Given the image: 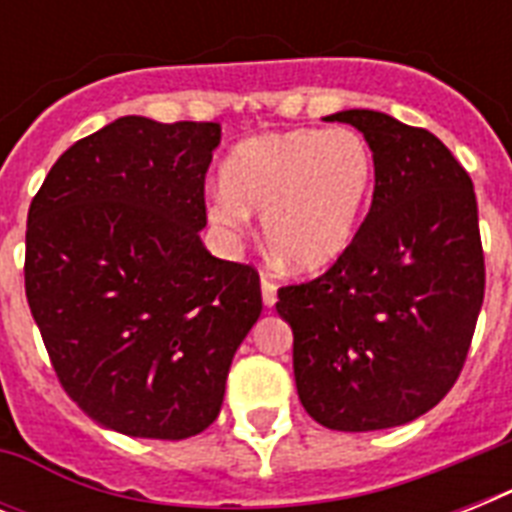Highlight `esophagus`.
Returning <instances> with one entry per match:
<instances>
[{
    "label": "esophagus",
    "instance_id": "esophagus-1",
    "mask_svg": "<svg viewBox=\"0 0 512 512\" xmlns=\"http://www.w3.org/2000/svg\"><path fill=\"white\" fill-rule=\"evenodd\" d=\"M260 289H263L265 308H273V305H276V284H273V279L268 276V273L260 276Z\"/></svg>",
    "mask_w": 512,
    "mask_h": 512
}]
</instances>
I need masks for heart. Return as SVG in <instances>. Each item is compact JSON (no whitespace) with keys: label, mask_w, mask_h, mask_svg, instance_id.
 <instances>
[{"label":"heart","mask_w":512,"mask_h":512,"mask_svg":"<svg viewBox=\"0 0 512 512\" xmlns=\"http://www.w3.org/2000/svg\"><path fill=\"white\" fill-rule=\"evenodd\" d=\"M374 185V154L361 132H265L233 146L223 188L209 199V223L247 231L263 212L268 247L297 271H321L345 255Z\"/></svg>","instance_id":"heart-1"}]
</instances>
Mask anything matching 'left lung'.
<instances>
[{
	"label": "left lung",
	"mask_w": 512,
	"mask_h": 512,
	"mask_svg": "<svg viewBox=\"0 0 512 512\" xmlns=\"http://www.w3.org/2000/svg\"><path fill=\"white\" fill-rule=\"evenodd\" d=\"M372 146L369 215L324 276L279 289L300 404L329 430L406 425L452 390L484 303L473 180L428 130L380 111L324 116Z\"/></svg>",
	"instance_id": "8db88e82"
}]
</instances>
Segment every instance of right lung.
Returning a JSON list of instances; mask_svg holds the SVG:
<instances>
[{"mask_svg":"<svg viewBox=\"0 0 512 512\" xmlns=\"http://www.w3.org/2000/svg\"><path fill=\"white\" fill-rule=\"evenodd\" d=\"M217 143L215 122L122 116L76 140L28 207L26 297L52 369L124 436L209 428L263 311L255 268L201 244Z\"/></svg>","mask_w":512,"mask_h":512,"instance_id":"1","label":"right lung"}]
</instances>
